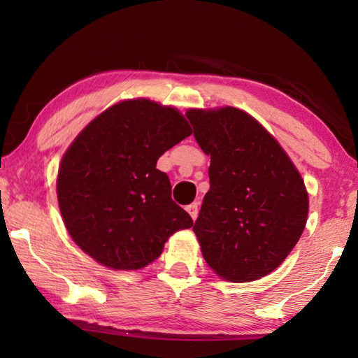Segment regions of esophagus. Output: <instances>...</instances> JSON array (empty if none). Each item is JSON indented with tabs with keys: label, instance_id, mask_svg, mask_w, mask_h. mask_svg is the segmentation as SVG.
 <instances>
[{
	"label": "esophagus",
	"instance_id": "obj_1",
	"mask_svg": "<svg viewBox=\"0 0 358 358\" xmlns=\"http://www.w3.org/2000/svg\"><path fill=\"white\" fill-rule=\"evenodd\" d=\"M186 211L191 215L192 220H196L197 213H199V203H197V202L189 203V205H187V207H186Z\"/></svg>",
	"mask_w": 358,
	"mask_h": 358
}]
</instances>
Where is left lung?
<instances>
[{
	"mask_svg": "<svg viewBox=\"0 0 358 358\" xmlns=\"http://www.w3.org/2000/svg\"><path fill=\"white\" fill-rule=\"evenodd\" d=\"M210 156V191L194 234L217 276L259 280L278 268L306 226L308 192L276 138L235 107L186 112Z\"/></svg>",
	"mask_w": 358,
	"mask_h": 358,
	"instance_id": "8db88e82",
	"label": "left lung"
}]
</instances>
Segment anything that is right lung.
I'll return each mask as SVG.
<instances>
[{"instance_id": "1", "label": "right lung", "mask_w": 358, "mask_h": 358, "mask_svg": "<svg viewBox=\"0 0 358 358\" xmlns=\"http://www.w3.org/2000/svg\"><path fill=\"white\" fill-rule=\"evenodd\" d=\"M191 134L177 108L141 98L108 107L76 137L59 164L57 194L83 252L107 268L138 270L161 256L172 234L192 226L156 169Z\"/></svg>"}]
</instances>
